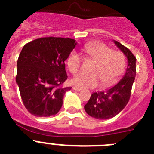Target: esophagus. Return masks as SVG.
<instances>
[{
    "mask_svg": "<svg viewBox=\"0 0 154 154\" xmlns=\"http://www.w3.org/2000/svg\"><path fill=\"white\" fill-rule=\"evenodd\" d=\"M72 89H74V90L77 91V92H79V91H81V90H82L81 88H79V87H76V86H73Z\"/></svg>",
    "mask_w": 154,
    "mask_h": 154,
    "instance_id": "esophagus-1",
    "label": "esophagus"
}]
</instances>
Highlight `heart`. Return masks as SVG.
Wrapping results in <instances>:
<instances>
[{
  "instance_id": "heart-1",
  "label": "heart",
  "mask_w": 154,
  "mask_h": 154,
  "mask_svg": "<svg viewBox=\"0 0 154 154\" xmlns=\"http://www.w3.org/2000/svg\"><path fill=\"white\" fill-rule=\"evenodd\" d=\"M87 57L95 64L91 69L92 74L80 73L73 79L77 86L94 88L101 82L103 87H109L119 79L126 69V57L120 51L112 48L103 42H90L84 47ZM82 56L78 51H72L67 58L70 72L75 75L81 69Z\"/></svg>"
}]
</instances>
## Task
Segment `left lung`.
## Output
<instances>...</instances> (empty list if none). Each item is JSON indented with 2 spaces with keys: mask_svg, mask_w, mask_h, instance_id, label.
<instances>
[{
  "mask_svg": "<svg viewBox=\"0 0 154 154\" xmlns=\"http://www.w3.org/2000/svg\"><path fill=\"white\" fill-rule=\"evenodd\" d=\"M115 44L127 58V69L123 78L116 85L104 92H93L85 105V112L98 119L114 117L125 108L130 99L132 86L135 80L137 58L126 46L116 41Z\"/></svg>",
  "mask_w": 154,
  "mask_h": 154,
  "instance_id": "obj_1",
  "label": "left lung"
}]
</instances>
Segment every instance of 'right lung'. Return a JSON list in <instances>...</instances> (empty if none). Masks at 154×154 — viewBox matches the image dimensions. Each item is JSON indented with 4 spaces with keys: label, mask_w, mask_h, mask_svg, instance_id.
<instances>
[{
    "label": "right lung",
    "mask_w": 154,
    "mask_h": 154,
    "mask_svg": "<svg viewBox=\"0 0 154 154\" xmlns=\"http://www.w3.org/2000/svg\"><path fill=\"white\" fill-rule=\"evenodd\" d=\"M75 40L45 37L27 43L17 62L16 82L24 106L38 117L55 115L71 87H63L68 75L65 61L76 45Z\"/></svg>",
    "instance_id": "obj_1"
}]
</instances>
